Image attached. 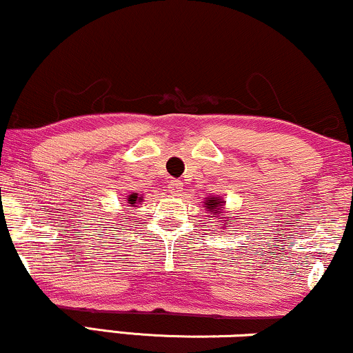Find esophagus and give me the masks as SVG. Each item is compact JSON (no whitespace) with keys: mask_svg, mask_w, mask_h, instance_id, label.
<instances>
[{"mask_svg":"<svg viewBox=\"0 0 353 353\" xmlns=\"http://www.w3.org/2000/svg\"><path fill=\"white\" fill-rule=\"evenodd\" d=\"M168 190H170V193L172 194H180L181 193V190H183V183H181L180 180H172L168 183Z\"/></svg>","mask_w":353,"mask_h":353,"instance_id":"esophagus-1","label":"esophagus"}]
</instances>
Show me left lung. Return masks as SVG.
Wrapping results in <instances>:
<instances>
[{"mask_svg":"<svg viewBox=\"0 0 353 353\" xmlns=\"http://www.w3.org/2000/svg\"><path fill=\"white\" fill-rule=\"evenodd\" d=\"M224 204H225V201L219 196V194H217V196L204 198V204H203V208L208 211V214H210L211 217H214L216 223H219L217 225H221L223 232L225 228H229V225H225V223H221L219 221V219H224V214H223Z\"/></svg>","mask_w":353,"mask_h":353,"instance_id":"1","label":"left lung"}]
</instances>
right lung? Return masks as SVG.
I'll return each mask as SVG.
<instances>
[{
	"label": "right lung",
	"mask_w": 353,
	"mask_h": 353,
	"mask_svg": "<svg viewBox=\"0 0 353 353\" xmlns=\"http://www.w3.org/2000/svg\"><path fill=\"white\" fill-rule=\"evenodd\" d=\"M143 199V194H139V193H130L128 196L124 198V201L121 203V206H124L123 210H132V208H137V204H141Z\"/></svg>",
	"instance_id": "1"
}]
</instances>
